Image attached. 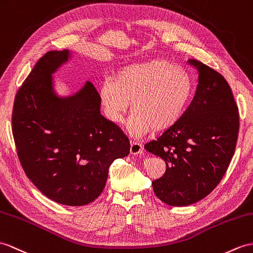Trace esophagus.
Segmentation results:
<instances>
[{"label": "esophagus", "mask_w": 253, "mask_h": 253, "mask_svg": "<svg viewBox=\"0 0 253 253\" xmlns=\"http://www.w3.org/2000/svg\"><path fill=\"white\" fill-rule=\"evenodd\" d=\"M144 148L139 143H135V141H131V147H130V152L131 155L137 156V155H141L143 153Z\"/></svg>", "instance_id": "34e87169"}]
</instances>
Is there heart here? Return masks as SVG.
I'll return each mask as SVG.
<instances>
[{
  "instance_id": "1",
  "label": "heart",
  "mask_w": 253,
  "mask_h": 253,
  "mask_svg": "<svg viewBox=\"0 0 253 253\" xmlns=\"http://www.w3.org/2000/svg\"><path fill=\"white\" fill-rule=\"evenodd\" d=\"M100 100L106 118L120 123L131 105L127 128L143 136L151 128L162 132L181 118L192 94V80L182 67L153 59L122 67L114 79L104 80Z\"/></svg>"
}]
</instances>
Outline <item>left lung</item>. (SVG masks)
Masks as SVG:
<instances>
[{
    "label": "left lung",
    "mask_w": 253,
    "mask_h": 253,
    "mask_svg": "<svg viewBox=\"0 0 253 253\" xmlns=\"http://www.w3.org/2000/svg\"><path fill=\"white\" fill-rule=\"evenodd\" d=\"M199 84L189 108L145 149L162 158L164 175L152 181L156 195L170 206H188L218 186L235 151L238 108L224 77L195 59Z\"/></svg>",
    "instance_id": "left-lung-1"
}]
</instances>
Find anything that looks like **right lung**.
Masks as SVG:
<instances>
[{
	"label": "right lung",
	"mask_w": 253,
	"mask_h": 253,
	"mask_svg": "<svg viewBox=\"0 0 253 253\" xmlns=\"http://www.w3.org/2000/svg\"><path fill=\"white\" fill-rule=\"evenodd\" d=\"M72 58L69 49L48 51L18 90L13 135L24 173L59 204L83 206L96 200L116 159L130 153L121 128L101 115L94 85L67 96L54 90L53 74Z\"/></svg>",
	"instance_id": "1"
}]
</instances>
